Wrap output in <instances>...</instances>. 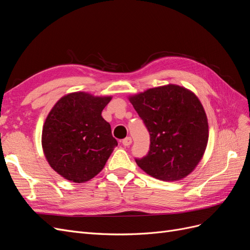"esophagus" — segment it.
Masks as SVG:
<instances>
[{
  "label": "esophagus",
  "instance_id": "obj_1",
  "mask_svg": "<svg viewBox=\"0 0 250 250\" xmlns=\"http://www.w3.org/2000/svg\"><path fill=\"white\" fill-rule=\"evenodd\" d=\"M131 143H132V139L130 137H127L126 139H124L122 141V144L124 146H129V145H131Z\"/></svg>",
  "mask_w": 250,
  "mask_h": 250
}]
</instances>
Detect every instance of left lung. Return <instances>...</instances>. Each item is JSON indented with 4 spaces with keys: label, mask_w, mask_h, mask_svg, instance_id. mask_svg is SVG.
<instances>
[{
    "label": "left lung",
    "mask_w": 250,
    "mask_h": 250,
    "mask_svg": "<svg viewBox=\"0 0 250 250\" xmlns=\"http://www.w3.org/2000/svg\"><path fill=\"white\" fill-rule=\"evenodd\" d=\"M150 134V150L135 160L150 176L164 181L187 177L201 161L208 141V123L198 97L176 84L129 96Z\"/></svg>",
    "instance_id": "left-lung-1"
}]
</instances>
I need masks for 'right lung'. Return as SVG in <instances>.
Listing matches in <instances>:
<instances>
[{"instance_id":"obj_1","label":"right lung","mask_w":250,"mask_h":250,"mask_svg":"<svg viewBox=\"0 0 250 250\" xmlns=\"http://www.w3.org/2000/svg\"><path fill=\"white\" fill-rule=\"evenodd\" d=\"M111 96L84 92L67 94L55 103L44 121L42 145L51 168L81 184L100 173L118 145L101 113Z\"/></svg>"}]
</instances>
